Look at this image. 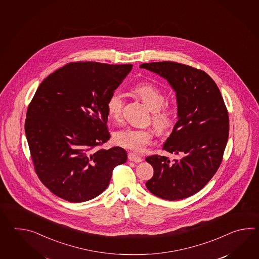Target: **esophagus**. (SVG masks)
I'll return each mask as SVG.
<instances>
[{"label":"esophagus","instance_id":"34e87169","mask_svg":"<svg viewBox=\"0 0 259 259\" xmlns=\"http://www.w3.org/2000/svg\"><path fill=\"white\" fill-rule=\"evenodd\" d=\"M127 157H128V160H130V161L135 162V163H140V162H142V161H143L142 157L138 156L137 154H133V153H130L128 155H127Z\"/></svg>","mask_w":259,"mask_h":259}]
</instances>
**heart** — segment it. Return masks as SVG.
<instances>
[{"mask_svg":"<svg viewBox=\"0 0 259 259\" xmlns=\"http://www.w3.org/2000/svg\"><path fill=\"white\" fill-rule=\"evenodd\" d=\"M133 92L137 94L143 103L153 111L152 120L155 130L164 133L170 128L176 118V107L172 105L162 106L165 103L164 93L151 83L137 84ZM124 106V96L119 91L112 93L107 101L108 116L114 120L121 118ZM114 143L122 148L127 149L134 153H143L153 141V134L148 130L143 128H125L115 132L113 137Z\"/></svg>","mask_w":259,"mask_h":259,"instance_id":"1","label":"heart"}]
</instances>
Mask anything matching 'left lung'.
<instances>
[{
  "label": "left lung",
  "mask_w": 259,
  "mask_h": 259,
  "mask_svg": "<svg viewBox=\"0 0 259 259\" xmlns=\"http://www.w3.org/2000/svg\"><path fill=\"white\" fill-rule=\"evenodd\" d=\"M166 79L176 93L177 120L163 149L177 154L145 160L154 168L146 187L159 198H187L207 184L220 167L229 137V115L215 81L203 70L175 62L140 66Z\"/></svg>",
  "instance_id": "1"
}]
</instances>
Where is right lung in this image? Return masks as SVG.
<instances>
[{
	"mask_svg": "<svg viewBox=\"0 0 259 259\" xmlns=\"http://www.w3.org/2000/svg\"><path fill=\"white\" fill-rule=\"evenodd\" d=\"M132 65L69 63L40 83L28 105L25 132L40 182L72 203L85 202L109 185L121 147L97 146L110 139L107 101Z\"/></svg>",
	"mask_w": 259,
	"mask_h": 259,
	"instance_id": "right-lung-1",
	"label": "right lung"
}]
</instances>
